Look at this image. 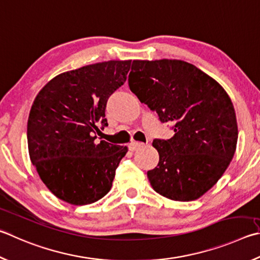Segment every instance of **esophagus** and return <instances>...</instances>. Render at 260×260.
Segmentation results:
<instances>
[{"mask_svg": "<svg viewBox=\"0 0 260 260\" xmlns=\"http://www.w3.org/2000/svg\"><path fill=\"white\" fill-rule=\"evenodd\" d=\"M141 146H143V143H140V142H135V141H132V142L128 144V149L129 151H136L138 149H140Z\"/></svg>", "mask_w": 260, "mask_h": 260, "instance_id": "esophagus-1", "label": "esophagus"}]
</instances>
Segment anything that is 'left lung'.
Masks as SVG:
<instances>
[{"instance_id":"1","label":"left lung","mask_w":260,"mask_h":260,"mask_svg":"<svg viewBox=\"0 0 260 260\" xmlns=\"http://www.w3.org/2000/svg\"><path fill=\"white\" fill-rule=\"evenodd\" d=\"M128 85L175 133L153 141L159 162L148 172L151 186L172 200L200 198L221 177L237 149V117L228 93L182 60H135Z\"/></svg>"}]
</instances>
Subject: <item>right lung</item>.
Instances as JSON below:
<instances>
[{"mask_svg":"<svg viewBox=\"0 0 260 260\" xmlns=\"http://www.w3.org/2000/svg\"><path fill=\"white\" fill-rule=\"evenodd\" d=\"M131 60L105 61L60 74L37 94L27 122L31 164L68 204H93L110 191L126 146L96 140L108 126V99L126 82Z\"/></svg>","mask_w":260,"mask_h":260,"instance_id":"1","label":"right lung"}]
</instances>
